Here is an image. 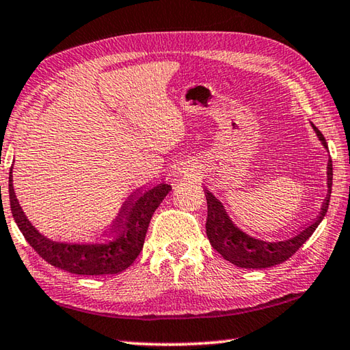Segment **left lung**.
Here are the masks:
<instances>
[{
  "instance_id": "left-lung-1",
  "label": "left lung",
  "mask_w": 350,
  "mask_h": 350,
  "mask_svg": "<svg viewBox=\"0 0 350 350\" xmlns=\"http://www.w3.org/2000/svg\"><path fill=\"white\" fill-rule=\"evenodd\" d=\"M310 125L323 146L325 150H329L327 142H325L321 131L313 123H310ZM332 177H334V171H332V161L329 159L327 196L324 199L321 213H319L317 221L310 224L309 227H306L303 232H299L293 238L284 241H265L245 233L244 230H241L232 221V217L228 216V213L225 210L221 200L205 188L206 206H208V216H206L205 228L211 247L219 254H222L224 259L230 260L236 267L241 269H267L284 262V260H287L292 254L298 252V248L310 238L324 219L330 202Z\"/></svg>"
}]
</instances>
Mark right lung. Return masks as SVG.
<instances>
[{
  "label": "right lung",
  "instance_id": "1",
  "mask_svg": "<svg viewBox=\"0 0 350 350\" xmlns=\"http://www.w3.org/2000/svg\"><path fill=\"white\" fill-rule=\"evenodd\" d=\"M171 191L168 183L140 189L123 204L111 232L85 242L55 241L41 234L23 211L9 173L10 210L20 232L35 252L54 267L75 275L102 276L126 270L144 248L148 225L154 211Z\"/></svg>",
  "mask_w": 350,
  "mask_h": 350
}]
</instances>
